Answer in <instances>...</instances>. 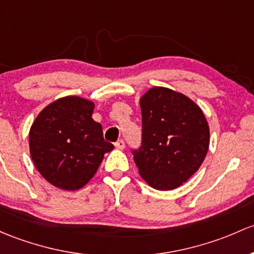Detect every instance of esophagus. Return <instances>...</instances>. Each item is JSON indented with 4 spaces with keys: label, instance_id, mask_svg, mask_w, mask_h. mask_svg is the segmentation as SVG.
<instances>
[{
    "label": "esophagus",
    "instance_id": "esophagus-1",
    "mask_svg": "<svg viewBox=\"0 0 254 254\" xmlns=\"http://www.w3.org/2000/svg\"><path fill=\"white\" fill-rule=\"evenodd\" d=\"M116 147L118 148V149H123L125 147V142H124V140H122V138H120V140H118L116 142Z\"/></svg>",
    "mask_w": 254,
    "mask_h": 254
}]
</instances>
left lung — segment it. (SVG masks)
<instances>
[{
    "label": "left lung",
    "mask_w": 254,
    "mask_h": 254,
    "mask_svg": "<svg viewBox=\"0 0 254 254\" xmlns=\"http://www.w3.org/2000/svg\"><path fill=\"white\" fill-rule=\"evenodd\" d=\"M142 143L132 151L141 178L156 190H174L199 169L209 147V127L191 98L162 86L140 98Z\"/></svg>",
    "instance_id": "1"
}]
</instances>
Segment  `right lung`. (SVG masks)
<instances>
[{
  "label": "right lung",
  "mask_w": 254,
  "mask_h": 254,
  "mask_svg": "<svg viewBox=\"0 0 254 254\" xmlns=\"http://www.w3.org/2000/svg\"><path fill=\"white\" fill-rule=\"evenodd\" d=\"M93 108L92 101L66 96L45 107L31 125V159L37 172L56 188H84L105 153L114 148L103 138L102 125L92 119Z\"/></svg>",
  "instance_id": "1"
}]
</instances>
